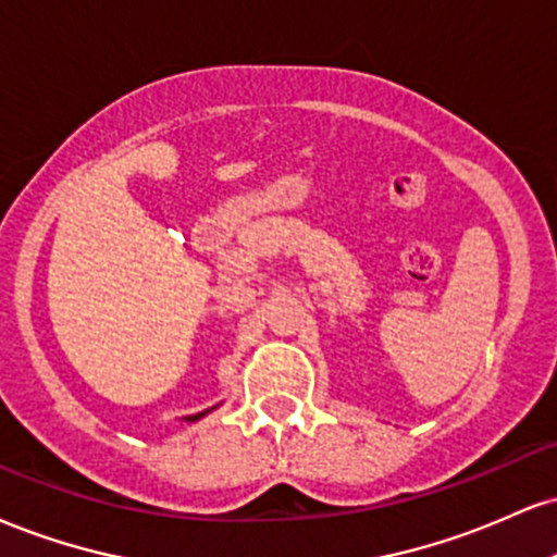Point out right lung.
<instances>
[{
    "instance_id": "right-lung-1",
    "label": "right lung",
    "mask_w": 557,
    "mask_h": 557,
    "mask_svg": "<svg viewBox=\"0 0 557 557\" xmlns=\"http://www.w3.org/2000/svg\"><path fill=\"white\" fill-rule=\"evenodd\" d=\"M199 418H205V412H197V414H191V418H186V420H199Z\"/></svg>"
}]
</instances>
